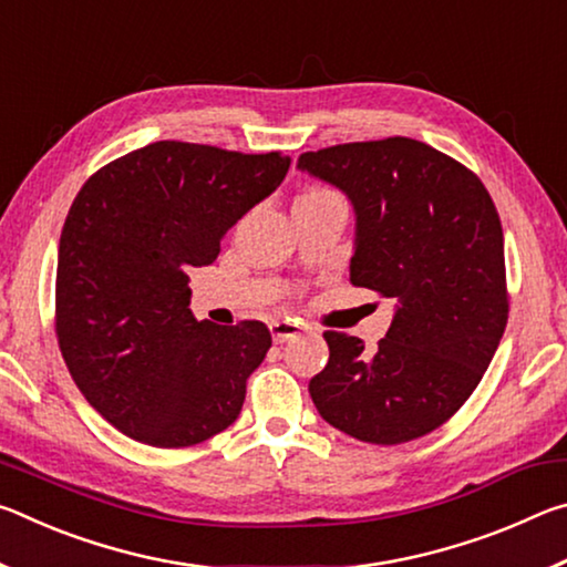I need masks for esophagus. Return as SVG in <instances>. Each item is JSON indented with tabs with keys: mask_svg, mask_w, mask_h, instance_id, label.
I'll return each instance as SVG.
<instances>
[{
	"mask_svg": "<svg viewBox=\"0 0 567 567\" xmlns=\"http://www.w3.org/2000/svg\"><path fill=\"white\" fill-rule=\"evenodd\" d=\"M270 330H272L275 342H287V340H292L302 332V324L295 322V320H272Z\"/></svg>",
	"mask_w": 567,
	"mask_h": 567,
	"instance_id": "esophagus-1",
	"label": "esophagus"
}]
</instances>
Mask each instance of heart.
Returning <instances> with one entry per match:
<instances>
[{
    "instance_id": "heart-1",
    "label": "heart",
    "mask_w": 567,
    "mask_h": 567,
    "mask_svg": "<svg viewBox=\"0 0 567 567\" xmlns=\"http://www.w3.org/2000/svg\"><path fill=\"white\" fill-rule=\"evenodd\" d=\"M312 192H324V189H310V192H305V195H312Z\"/></svg>"
}]
</instances>
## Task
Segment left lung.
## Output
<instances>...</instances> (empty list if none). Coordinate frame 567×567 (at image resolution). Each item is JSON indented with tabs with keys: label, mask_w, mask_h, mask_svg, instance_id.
I'll return each instance as SVG.
<instances>
[{
	"label": "left lung",
	"mask_w": 567,
	"mask_h": 567,
	"mask_svg": "<svg viewBox=\"0 0 567 567\" xmlns=\"http://www.w3.org/2000/svg\"><path fill=\"white\" fill-rule=\"evenodd\" d=\"M297 169L350 199V282L395 300L375 352L324 332L330 360L310 380L315 408L372 445L433 433L473 395L507 324L491 195L460 162L410 137L305 152Z\"/></svg>",
	"instance_id": "8db88e82"
}]
</instances>
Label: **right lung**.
Listing matches in <instances>:
<instances>
[{"mask_svg": "<svg viewBox=\"0 0 567 567\" xmlns=\"http://www.w3.org/2000/svg\"><path fill=\"white\" fill-rule=\"evenodd\" d=\"M290 157L152 142L84 182L56 260V338L100 415L137 443L187 447L233 425L267 324L197 322L189 267L280 187Z\"/></svg>", "mask_w": 567, "mask_h": 567, "instance_id": "right-lung-1", "label": "right lung"}]
</instances>
